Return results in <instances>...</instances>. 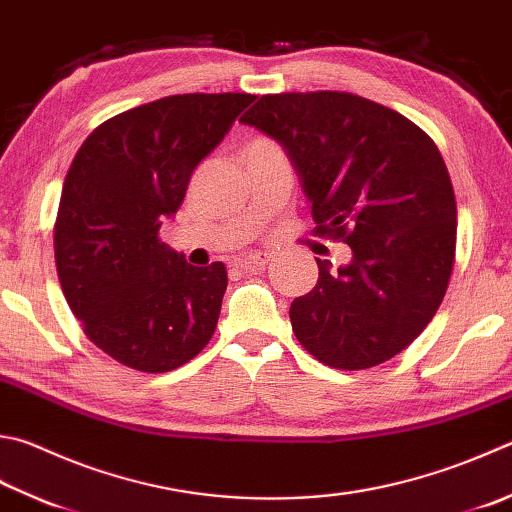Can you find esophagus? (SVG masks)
Instances as JSON below:
<instances>
[{"instance_id":"esophagus-1","label":"esophagus","mask_w":512,"mask_h":512,"mask_svg":"<svg viewBox=\"0 0 512 512\" xmlns=\"http://www.w3.org/2000/svg\"><path fill=\"white\" fill-rule=\"evenodd\" d=\"M274 258L272 252H267V249H256V252H252L249 256H245V265H254V267H263L267 265L269 260Z\"/></svg>"}]
</instances>
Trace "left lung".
<instances>
[{
    "instance_id": "8db88e82",
    "label": "left lung",
    "mask_w": 512,
    "mask_h": 512,
    "mask_svg": "<svg viewBox=\"0 0 512 512\" xmlns=\"http://www.w3.org/2000/svg\"><path fill=\"white\" fill-rule=\"evenodd\" d=\"M240 122L281 144L318 234L352 249L336 269L316 258V285L289 307L296 339L339 370L406 350L455 260V191L437 144L388 106L336 91L263 95Z\"/></svg>"
}]
</instances>
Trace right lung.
I'll return each instance as SVG.
<instances>
[{
    "instance_id": "right-lung-1",
    "label": "right lung",
    "mask_w": 512,
    "mask_h": 512,
    "mask_svg": "<svg viewBox=\"0 0 512 512\" xmlns=\"http://www.w3.org/2000/svg\"><path fill=\"white\" fill-rule=\"evenodd\" d=\"M254 100L169 95L106 120L73 158L55 220L57 276L84 334L127 368L176 370L216 330L225 265H189L158 231Z\"/></svg>"
}]
</instances>
